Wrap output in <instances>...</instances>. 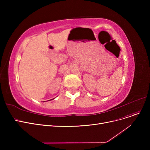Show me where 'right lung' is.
Segmentation results:
<instances>
[{
  "mask_svg": "<svg viewBox=\"0 0 150 150\" xmlns=\"http://www.w3.org/2000/svg\"><path fill=\"white\" fill-rule=\"evenodd\" d=\"M53 99H54V98H53Z\"/></svg>",
  "mask_w": 150,
  "mask_h": 150,
  "instance_id": "add662e5",
  "label": "right lung"
}]
</instances>
